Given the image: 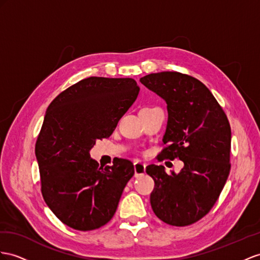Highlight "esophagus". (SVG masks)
<instances>
[{
	"label": "esophagus",
	"mask_w": 260,
	"mask_h": 260,
	"mask_svg": "<svg viewBox=\"0 0 260 260\" xmlns=\"http://www.w3.org/2000/svg\"><path fill=\"white\" fill-rule=\"evenodd\" d=\"M146 170V166L145 164L141 162V161H135L134 162V171H135V177H138L141 175L145 174Z\"/></svg>",
	"instance_id": "esophagus-1"
}]
</instances>
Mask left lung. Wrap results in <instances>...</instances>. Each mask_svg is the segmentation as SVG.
Masks as SVG:
<instances>
[{
	"instance_id": "left-lung-1",
	"label": "left lung",
	"mask_w": 260,
	"mask_h": 260,
	"mask_svg": "<svg viewBox=\"0 0 260 260\" xmlns=\"http://www.w3.org/2000/svg\"><path fill=\"white\" fill-rule=\"evenodd\" d=\"M167 103L168 122L162 138L167 147L160 159L179 158V174L149 165L146 172L155 181L152 211L174 226L196 223L215 204L230 174L231 126L211 91L198 79L162 71L139 79Z\"/></svg>"
}]
</instances>
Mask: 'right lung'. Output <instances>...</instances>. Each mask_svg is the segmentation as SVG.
Instances as JSON below:
<instances>
[{
  "label": "right lung",
  "instance_id": "right-lung-1",
  "mask_svg": "<svg viewBox=\"0 0 260 260\" xmlns=\"http://www.w3.org/2000/svg\"><path fill=\"white\" fill-rule=\"evenodd\" d=\"M138 93L134 79L90 77L61 92L46 111L35 147L42 193L72 229L91 231L108 223L134 176L127 159L99 167L90 150L98 139L111 136Z\"/></svg>",
  "mask_w": 260,
  "mask_h": 260
}]
</instances>
